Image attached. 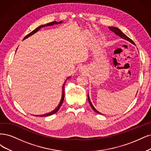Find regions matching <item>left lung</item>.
<instances>
[{"label": "left lung", "instance_id": "obj_1", "mask_svg": "<svg viewBox=\"0 0 151 151\" xmlns=\"http://www.w3.org/2000/svg\"><path fill=\"white\" fill-rule=\"evenodd\" d=\"M109 29L110 30V31H111L112 32H114L115 35H118V36H119L120 37H121L122 38H123V39H125V40H127V41H129V42H132V44H134V45H135V43H134V42L131 40V39H130L129 37H127V36H126L125 34H124L119 29H118V28H116V27H109ZM88 101H89V104H90V106H91V108H92V109H93L95 111H96V112L97 113V114H101V113H100L99 111H97L95 108H94V106H93V105H92V104H91V102L90 101V98H89V95H88Z\"/></svg>", "mask_w": 151, "mask_h": 151}]
</instances>
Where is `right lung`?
<instances>
[{
	"label": "right lung",
	"instance_id": "1",
	"mask_svg": "<svg viewBox=\"0 0 151 151\" xmlns=\"http://www.w3.org/2000/svg\"><path fill=\"white\" fill-rule=\"evenodd\" d=\"M61 22H62V21H60V22H56V21H53V22H51L48 23V24H44V25H41V26H39L38 27H37V28L36 29H35L34 31H32V32H31L29 34H28L27 35H26V36H25V37L24 38V40H25V39L27 38L28 37H29V36H31V35H34V34L36 33V32H37V31H38L39 30H40V29H41V28H42V27H44L47 26H52V25H53V24H61ZM66 81H65L64 84H63V87H62V97H61V101H60V104L58 105V106H57V107H56L54 110H52V111H51V112H50V113L46 114H44V115H36V116H50V115H52V114H54L56 113L57 111L60 110V107H61V105H62V104H63V100H64V97H65V91H64V90H65V85Z\"/></svg>",
	"mask_w": 151,
	"mask_h": 151
}]
</instances>
